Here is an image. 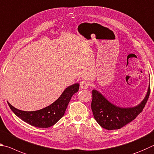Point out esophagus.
Returning <instances> with one entry per match:
<instances>
[{
    "instance_id": "obj_1",
    "label": "esophagus",
    "mask_w": 154,
    "mask_h": 154,
    "mask_svg": "<svg viewBox=\"0 0 154 154\" xmlns=\"http://www.w3.org/2000/svg\"><path fill=\"white\" fill-rule=\"evenodd\" d=\"M80 87L82 89H87L88 87V82L85 81V80H83L81 82H80Z\"/></svg>"
}]
</instances>
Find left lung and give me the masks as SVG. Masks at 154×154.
I'll use <instances>...</instances> for the list:
<instances>
[{"label": "left lung", "instance_id": "obj_1", "mask_svg": "<svg viewBox=\"0 0 154 154\" xmlns=\"http://www.w3.org/2000/svg\"><path fill=\"white\" fill-rule=\"evenodd\" d=\"M150 93V84L146 95L141 103L133 107H122L113 104L99 91L93 90L91 109L93 116L101 127L107 130L120 129L131 122L141 113L146 104Z\"/></svg>", "mask_w": 154, "mask_h": 154}]
</instances>
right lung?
I'll use <instances>...</instances> for the list:
<instances>
[{
  "label": "right lung",
  "mask_w": 154,
  "mask_h": 154,
  "mask_svg": "<svg viewBox=\"0 0 154 154\" xmlns=\"http://www.w3.org/2000/svg\"><path fill=\"white\" fill-rule=\"evenodd\" d=\"M79 83L67 87L60 97L50 106L33 112L18 109L7 102L12 112L24 122L38 128H48L57 123L63 116L72 97L79 89Z\"/></svg>",
  "instance_id": "add662e5"
}]
</instances>
